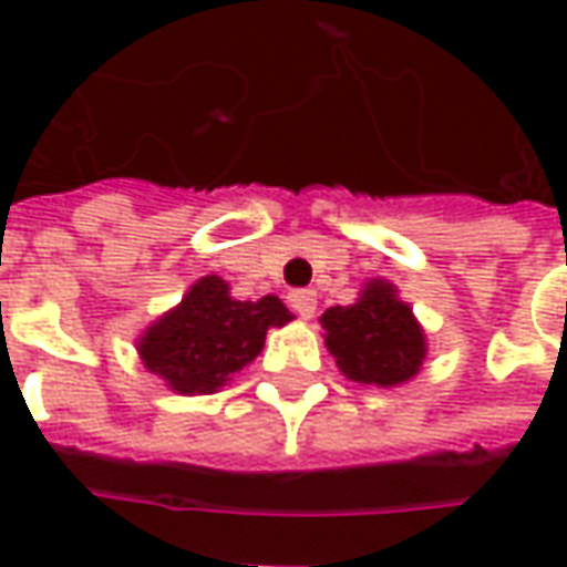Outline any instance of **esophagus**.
I'll use <instances>...</instances> for the list:
<instances>
[{"instance_id": "1", "label": "esophagus", "mask_w": 567, "mask_h": 567, "mask_svg": "<svg viewBox=\"0 0 567 567\" xmlns=\"http://www.w3.org/2000/svg\"><path fill=\"white\" fill-rule=\"evenodd\" d=\"M288 303H291V309H295L300 319H312L319 297H316V291H309V288H297V291L288 295Z\"/></svg>"}]
</instances>
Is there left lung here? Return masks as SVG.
<instances>
[{
  "label": "left lung",
  "mask_w": 567,
  "mask_h": 567,
  "mask_svg": "<svg viewBox=\"0 0 567 567\" xmlns=\"http://www.w3.org/2000/svg\"><path fill=\"white\" fill-rule=\"evenodd\" d=\"M321 328L328 331L324 343L349 380L385 389L416 377L422 368V328L389 282H370L358 303L328 309Z\"/></svg>",
  "instance_id": "obj_1"
}]
</instances>
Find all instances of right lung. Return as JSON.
Instances as JSON below:
<instances>
[{"mask_svg":"<svg viewBox=\"0 0 567 567\" xmlns=\"http://www.w3.org/2000/svg\"><path fill=\"white\" fill-rule=\"evenodd\" d=\"M291 321L279 297L234 300L218 276L199 279L182 307L151 324L140 340V355L182 394H209L255 361L267 328Z\"/></svg>","mask_w":567,"mask_h":567,"instance_id":"add662e5","label":"right lung"}]
</instances>
